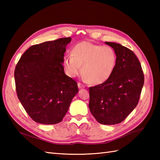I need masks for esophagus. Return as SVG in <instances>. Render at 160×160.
<instances>
[{"label": "esophagus", "mask_w": 160, "mask_h": 160, "mask_svg": "<svg viewBox=\"0 0 160 160\" xmlns=\"http://www.w3.org/2000/svg\"><path fill=\"white\" fill-rule=\"evenodd\" d=\"M78 87L80 88V89H81V88H84V87H85V86H84L83 84L80 83V82H78Z\"/></svg>", "instance_id": "obj_1"}]
</instances>
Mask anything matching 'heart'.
I'll list each match as a JSON object with an SVG mask.
<instances>
[{"label":"heart","instance_id":"heart-1","mask_svg":"<svg viewBox=\"0 0 160 160\" xmlns=\"http://www.w3.org/2000/svg\"><path fill=\"white\" fill-rule=\"evenodd\" d=\"M71 56L64 59V66L70 77H76L82 71L84 79L92 84L107 81L116 67L117 54L113 47L91 42H81L75 45Z\"/></svg>","mask_w":160,"mask_h":160}]
</instances>
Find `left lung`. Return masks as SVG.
I'll return each mask as SVG.
<instances>
[{
	"label": "left lung",
	"mask_w": 160,
	"mask_h": 160,
	"mask_svg": "<svg viewBox=\"0 0 160 160\" xmlns=\"http://www.w3.org/2000/svg\"><path fill=\"white\" fill-rule=\"evenodd\" d=\"M105 43L116 52V67L107 81L89 88V107L99 123L112 125L124 121L136 107L144 76L140 61L132 51L118 43Z\"/></svg>",
	"instance_id": "obj_1"
}]
</instances>
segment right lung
I'll list each match as a JSON object with an SVG mask.
<instances>
[{"label":"right lung","mask_w":160,"mask_h":160,"mask_svg":"<svg viewBox=\"0 0 160 160\" xmlns=\"http://www.w3.org/2000/svg\"><path fill=\"white\" fill-rule=\"evenodd\" d=\"M71 40L68 37L32 45L16 66L17 96L29 117L38 123L60 122L78 92L76 80L65 75L62 65Z\"/></svg>","instance_id":"1"}]
</instances>
